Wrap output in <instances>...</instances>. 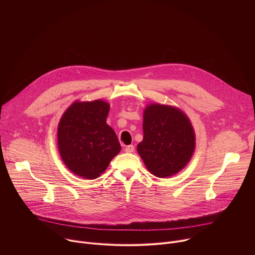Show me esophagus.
I'll return each instance as SVG.
<instances>
[{
  "label": "esophagus",
  "mask_w": 255,
  "mask_h": 255,
  "mask_svg": "<svg viewBox=\"0 0 255 255\" xmlns=\"http://www.w3.org/2000/svg\"><path fill=\"white\" fill-rule=\"evenodd\" d=\"M125 151L128 153H131L134 151V145H128V146L125 147Z\"/></svg>",
  "instance_id": "esophagus-1"
}]
</instances>
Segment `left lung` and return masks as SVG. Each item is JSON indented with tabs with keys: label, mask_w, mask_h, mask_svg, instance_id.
I'll use <instances>...</instances> for the list:
<instances>
[{
	"label": "left lung",
	"mask_w": 255,
	"mask_h": 255,
	"mask_svg": "<svg viewBox=\"0 0 255 255\" xmlns=\"http://www.w3.org/2000/svg\"><path fill=\"white\" fill-rule=\"evenodd\" d=\"M195 144L191 122L177 108L153 104L145 109L137 150L152 174L166 177L178 172L191 159Z\"/></svg>",
	"instance_id": "obj_1"
}]
</instances>
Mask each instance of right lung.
Returning a JSON list of instances; mask_svg holds the SVG:
<instances>
[{
    "instance_id": "add662e5",
    "label": "right lung",
    "mask_w": 255,
    "mask_h": 255,
    "mask_svg": "<svg viewBox=\"0 0 255 255\" xmlns=\"http://www.w3.org/2000/svg\"><path fill=\"white\" fill-rule=\"evenodd\" d=\"M108 103L76 102L60 119L58 149L65 165L74 173L97 178L121 150L114 130L106 123Z\"/></svg>"
}]
</instances>
